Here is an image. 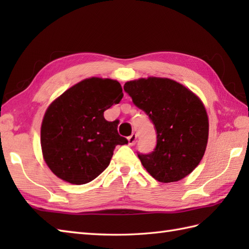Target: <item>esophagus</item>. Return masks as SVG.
<instances>
[{
    "instance_id": "1",
    "label": "esophagus",
    "mask_w": 249,
    "mask_h": 249,
    "mask_svg": "<svg viewBox=\"0 0 249 249\" xmlns=\"http://www.w3.org/2000/svg\"><path fill=\"white\" fill-rule=\"evenodd\" d=\"M136 139H137V135L136 134H133V135H130L128 138H127V140H128V145H134L135 144V142H136Z\"/></svg>"
}]
</instances>
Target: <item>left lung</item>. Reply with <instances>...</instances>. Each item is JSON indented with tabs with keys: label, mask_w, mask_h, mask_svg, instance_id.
Instances as JSON below:
<instances>
[{
	"label": "left lung",
	"mask_w": 249,
	"mask_h": 249,
	"mask_svg": "<svg viewBox=\"0 0 249 249\" xmlns=\"http://www.w3.org/2000/svg\"><path fill=\"white\" fill-rule=\"evenodd\" d=\"M124 91L149 115L156 129L154 151L138 153L142 166L161 183L187 177L199 165L208 144L209 119L200 98L168 78L128 81Z\"/></svg>",
	"instance_id": "8db88e82"
}]
</instances>
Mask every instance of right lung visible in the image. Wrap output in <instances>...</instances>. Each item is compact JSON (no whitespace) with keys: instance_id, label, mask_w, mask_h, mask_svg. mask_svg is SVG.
I'll list each match as a JSON object with an SVG mask.
<instances>
[{"instance_id":"1","label":"right lung","mask_w":249,"mask_h":249,"mask_svg":"<svg viewBox=\"0 0 249 249\" xmlns=\"http://www.w3.org/2000/svg\"><path fill=\"white\" fill-rule=\"evenodd\" d=\"M123 97L112 79L89 78L68 89L47 109L40 129L43 156L63 181L82 185L109 166L115 146L128 143L104 112Z\"/></svg>"}]
</instances>
